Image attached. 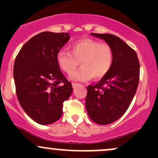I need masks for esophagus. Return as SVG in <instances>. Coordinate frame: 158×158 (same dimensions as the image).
<instances>
[{
    "mask_svg": "<svg viewBox=\"0 0 158 158\" xmlns=\"http://www.w3.org/2000/svg\"><path fill=\"white\" fill-rule=\"evenodd\" d=\"M77 85H78L77 83H73V88H76V87L77 86Z\"/></svg>",
    "mask_w": 158,
    "mask_h": 158,
    "instance_id": "1",
    "label": "esophagus"
}]
</instances>
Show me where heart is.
Masks as SVG:
<instances>
[{
	"label": "heart",
	"mask_w": 158,
	"mask_h": 158,
	"mask_svg": "<svg viewBox=\"0 0 158 158\" xmlns=\"http://www.w3.org/2000/svg\"><path fill=\"white\" fill-rule=\"evenodd\" d=\"M114 60L113 49L109 44L89 38L79 40L71 45V51L62 49L56 54L60 67L71 74L80 61L82 67L70 76L72 80L86 82L93 77L98 80L109 72Z\"/></svg>",
	"instance_id": "heart-1"
}]
</instances>
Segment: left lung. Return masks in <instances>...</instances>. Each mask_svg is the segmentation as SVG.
<instances>
[{
	"label": "left lung",
	"instance_id": "obj_1",
	"mask_svg": "<svg viewBox=\"0 0 158 158\" xmlns=\"http://www.w3.org/2000/svg\"><path fill=\"white\" fill-rule=\"evenodd\" d=\"M104 40L114 52L109 72L95 85L87 86L85 108L90 118L98 125H109L128 109L139 82L140 63L136 52L118 36L94 33Z\"/></svg>",
	"mask_w": 158,
	"mask_h": 158
}]
</instances>
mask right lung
<instances>
[{
	"label": "right lung",
	"mask_w": 158,
	"mask_h": 158,
	"mask_svg": "<svg viewBox=\"0 0 158 158\" xmlns=\"http://www.w3.org/2000/svg\"><path fill=\"white\" fill-rule=\"evenodd\" d=\"M68 33L42 32L29 40L14 61L16 93L25 112L36 123L49 125L63 114V102L73 92L60 71L59 50L69 41Z\"/></svg>",
	"instance_id": "obj_1"
}]
</instances>
